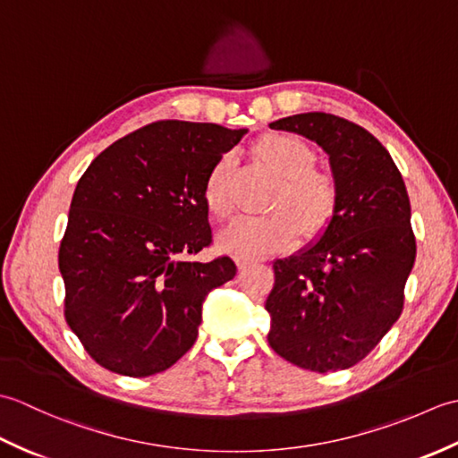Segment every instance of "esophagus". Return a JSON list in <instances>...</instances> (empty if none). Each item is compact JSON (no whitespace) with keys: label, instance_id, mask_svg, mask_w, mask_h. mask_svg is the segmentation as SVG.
I'll return each instance as SVG.
<instances>
[{"label":"esophagus","instance_id":"1","mask_svg":"<svg viewBox=\"0 0 458 458\" xmlns=\"http://www.w3.org/2000/svg\"><path fill=\"white\" fill-rule=\"evenodd\" d=\"M238 269H246V267H250V266H254L256 261L254 259H250V258H238Z\"/></svg>","mask_w":458,"mask_h":458}]
</instances>
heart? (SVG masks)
<instances>
[{"label": "heart", "instance_id": "obj_1", "mask_svg": "<svg viewBox=\"0 0 458 458\" xmlns=\"http://www.w3.org/2000/svg\"><path fill=\"white\" fill-rule=\"evenodd\" d=\"M251 151L279 177L271 194L276 210L230 224L218 238L220 250L238 258H259L293 246L301 230L307 236L320 234L338 208L340 187L335 174L313 165V149L293 135L267 133ZM228 177L230 159L220 157L202 184V200L216 220H226L234 212Z\"/></svg>", "mask_w": 458, "mask_h": 458}]
</instances>
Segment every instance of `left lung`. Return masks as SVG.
Segmentation results:
<instances>
[{
	"instance_id": "8db88e82",
	"label": "left lung",
	"mask_w": 458,
	"mask_h": 458,
	"mask_svg": "<svg viewBox=\"0 0 458 458\" xmlns=\"http://www.w3.org/2000/svg\"><path fill=\"white\" fill-rule=\"evenodd\" d=\"M269 128L318 143L340 199L318 242L274 261L267 340L291 364L338 372L372 352L402 315L415 261L410 197L387 149L352 122L307 112Z\"/></svg>"
}]
</instances>
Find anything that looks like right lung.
Segmentation results:
<instances>
[{
	"label": "right lung",
	"instance_id": "right-lung-1",
	"mask_svg": "<svg viewBox=\"0 0 458 458\" xmlns=\"http://www.w3.org/2000/svg\"><path fill=\"white\" fill-rule=\"evenodd\" d=\"M248 130L163 120L114 141L76 184L58 250L64 318L110 372L171 368L199 335L202 301L236 276L210 246L202 184Z\"/></svg>",
	"mask_w": 458,
	"mask_h": 458
}]
</instances>
